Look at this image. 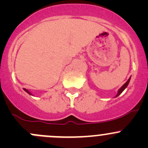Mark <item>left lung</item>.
<instances>
[{"label": "left lung", "mask_w": 148, "mask_h": 148, "mask_svg": "<svg viewBox=\"0 0 148 148\" xmlns=\"http://www.w3.org/2000/svg\"><path fill=\"white\" fill-rule=\"evenodd\" d=\"M130 78H129V79H128V80H127V82H126V83H125V84H124V85H123V86H122V87H121L120 89H119L118 92H117V95H116V97H118V96H119V95H120V94H121V93H122V92H123V91H124V90H125V88H126V87H127V86L128 84H129V82H130Z\"/></svg>", "instance_id": "obj_1"}]
</instances>
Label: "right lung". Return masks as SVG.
<instances>
[{"label":"right lung","instance_id":"1","mask_svg":"<svg viewBox=\"0 0 148 148\" xmlns=\"http://www.w3.org/2000/svg\"><path fill=\"white\" fill-rule=\"evenodd\" d=\"M24 90H25V91H26V92H27V93H28V94H29V95H31V92H29V91H28V90H27V89H24Z\"/></svg>","mask_w":148,"mask_h":148}]
</instances>
